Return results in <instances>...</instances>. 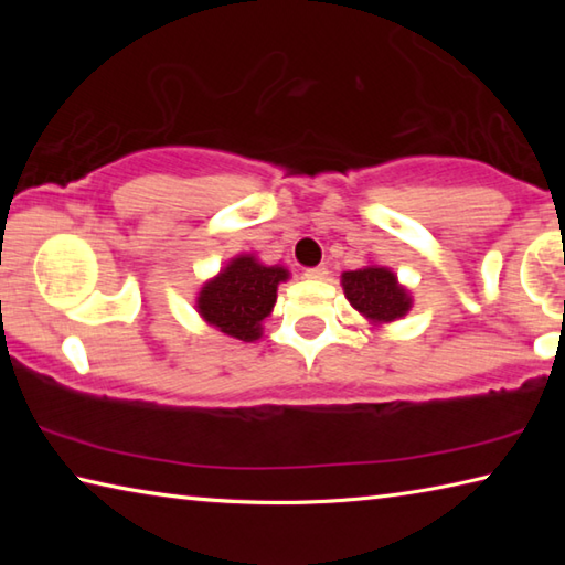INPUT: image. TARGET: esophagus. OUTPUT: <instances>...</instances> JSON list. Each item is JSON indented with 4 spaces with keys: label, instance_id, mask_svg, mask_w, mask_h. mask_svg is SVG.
<instances>
[{
    "label": "esophagus",
    "instance_id": "esophagus-1",
    "mask_svg": "<svg viewBox=\"0 0 565 565\" xmlns=\"http://www.w3.org/2000/svg\"><path fill=\"white\" fill-rule=\"evenodd\" d=\"M327 269H323V266H313V269H306L303 271V276L306 279H311V281H321V279H327Z\"/></svg>",
    "mask_w": 565,
    "mask_h": 565
}]
</instances>
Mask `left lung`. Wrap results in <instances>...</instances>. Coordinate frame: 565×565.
Here are the masks:
<instances>
[{"mask_svg": "<svg viewBox=\"0 0 565 565\" xmlns=\"http://www.w3.org/2000/svg\"><path fill=\"white\" fill-rule=\"evenodd\" d=\"M341 286L349 303L374 329L404 319L414 306L411 291L398 281V276L381 264H366L356 271H343Z\"/></svg>", "mask_w": 565, "mask_h": 565, "instance_id": "1", "label": "left lung"}]
</instances>
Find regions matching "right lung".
Segmentation results:
<instances>
[{
	"instance_id": "add662e5",
	"label": "right lung",
	"mask_w": 565,
	"mask_h": 565,
	"mask_svg": "<svg viewBox=\"0 0 565 565\" xmlns=\"http://www.w3.org/2000/svg\"><path fill=\"white\" fill-rule=\"evenodd\" d=\"M281 264H264L256 254H236L196 294V313L209 327L236 341H256L271 317L279 284L289 281Z\"/></svg>"
}]
</instances>
